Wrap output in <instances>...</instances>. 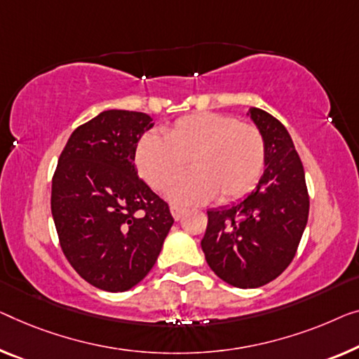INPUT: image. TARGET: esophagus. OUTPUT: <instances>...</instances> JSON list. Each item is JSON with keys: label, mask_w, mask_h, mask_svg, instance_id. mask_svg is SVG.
Returning <instances> with one entry per match:
<instances>
[{"label": "esophagus", "mask_w": 359, "mask_h": 359, "mask_svg": "<svg viewBox=\"0 0 359 359\" xmlns=\"http://www.w3.org/2000/svg\"><path fill=\"white\" fill-rule=\"evenodd\" d=\"M184 208H180L177 205H170V212H172V217L175 219V221H179V219L182 217V214H184Z\"/></svg>", "instance_id": "obj_1"}]
</instances>
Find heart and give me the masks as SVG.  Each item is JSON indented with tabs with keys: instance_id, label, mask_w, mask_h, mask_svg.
I'll list each match as a JSON object with an SVG mask.
<instances>
[{
	"instance_id": "obj_1",
	"label": "heart",
	"mask_w": 359,
	"mask_h": 359,
	"mask_svg": "<svg viewBox=\"0 0 359 359\" xmlns=\"http://www.w3.org/2000/svg\"><path fill=\"white\" fill-rule=\"evenodd\" d=\"M163 137L147 133L137 143L135 165L142 179L163 190L184 172L191 174L169 189L179 203H219L240 200L258 184L266 165L261 132L237 117L219 112H196L165 127Z\"/></svg>"
}]
</instances>
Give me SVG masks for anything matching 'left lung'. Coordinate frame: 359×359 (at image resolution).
Masks as SVG:
<instances>
[{
	"mask_svg": "<svg viewBox=\"0 0 359 359\" xmlns=\"http://www.w3.org/2000/svg\"><path fill=\"white\" fill-rule=\"evenodd\" d=\"M248 114L264 138V174L243 201L208 211L201 240L214 274L238 288L266 285L287 269L309 212L303 164L290 133L269 112L250 108Z\"/></svg>",
	"mask_w": 359,
	"mask_h": 359,
	"instance_id": "1",
	"label": "left lung"
}]
</instances>
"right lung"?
Masks as SVG:
<instances>
[{
	"mask_svg": "<svg viewBox=\"0 0 359 359\" xmlns=\"http://www.w3.org/2000/svg\"><path fill=\"white\" fill-rule=\"evenodd\" d=\"M151 121L145 112L103 111L72 132L53 175L51 212L62 253L82 279L106 292L137 285L174 224L168 203L133 164Z\"/></svg>",
	"mask_w": 359,
	"mask_h": 359,
	"instance_id": "add662e5",
	"label": "right lung"
}]
</instances>
